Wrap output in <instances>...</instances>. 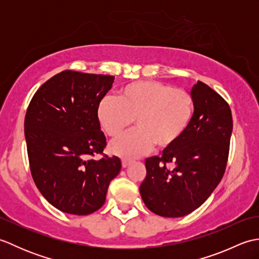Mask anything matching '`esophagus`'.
I'll return each instance as SVG.
<instances>
[{"instance_id": "1", "label": "esophagus", "mask_w": 259, "mask_h": 259, "mask_svg": "<svg viewBox=\"0 0 259 259\" xmlns=\"http://www.w3.org/2000/svg\"><path fill=\"white\" fill-rule=\"evenodd\" d=\"M121 163H122V168H126L131 163V161L130 160H126V159H122V161H121Z\"/></svg>"}]
</instances>
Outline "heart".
I'll return each mask as SVG.
<instances>
[{"mask_svg": "<svg viewBox=\"0 0 259 259\" xmlns=\"http://www.w3.org/2000/svg\"><path fill=\"white\" fill-rule=\"evenodd\" d=\"M195 113L190 92L157 81H137L120 90L118 98L103 97L98 104L99 123L109 137L117 138L134 123L137 130L110 145L115 156L134 159L155 148L168 149L189 128Z\"/></svg>", "mask_w": 259, "mask_h": 259, "instance_id": "b5f03b06", "label": "heart"}]
</instances>
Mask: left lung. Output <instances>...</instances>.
<instances>
[{"mask_svg": "<svg viewBox=\"0 0 259 259\" xmlns=\"http://www.w3.org/2000/svg\"><path fill=\"white\" fill-rule=\"evenodd\" d=\"M190 93L195 113L189 128L161 157L146 159L140 195L147 208L162 217H183L200 207L221 183L228 160L233 133L228 103L201 81Z\"/></svg>", "mask_w": 259, "mask_h": 259, "instance_id": "8db88e82", "label": "left lung"}]
</instances>
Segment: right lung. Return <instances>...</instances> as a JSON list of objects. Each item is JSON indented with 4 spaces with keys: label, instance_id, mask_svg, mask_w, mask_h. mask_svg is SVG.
Masks as SVG:
<instances>
[{
    "label": "right lung",
    "instance_id": "obj_1",
    "mask_svg": "<svg viewBox=\"0 0 259 259\" xmlns=\"http://www.w3.org/2000/svg\"><path fill=\"white\" fill-rule=\"evenodd\" d=\"M114 76L65 70L43 83L26 110L24 135L32 178L59 210L89 214L106 201L108 187L120 172L118 157L102 153L107 140L97 109Z\"/></svg>",
    "mask_w": 259,
    "mask_h": 259
}]
</instances>
